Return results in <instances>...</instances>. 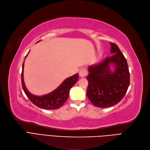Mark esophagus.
Masks as SVG:
<instances>
[{
    "label": "esophagus",
    "instance_id": "1",
    "mask_svg": "<svg viewBox=\"0 0 150 150\" xmlns=\"http://www.w3.org/2000/svg\"><path fill=\"white\" fill-rule=\"evenodd\" d=\"M87 75V71L86 70V68H82L79 71V76L81 77H86Z\"/></svg>",
    "mask_w": 150,
    "mask_h": 150
}]
</instances>
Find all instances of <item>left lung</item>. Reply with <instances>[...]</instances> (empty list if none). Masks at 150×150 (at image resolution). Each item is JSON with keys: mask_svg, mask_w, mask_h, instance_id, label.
<instances>
[{"mask_svg": "<svg viewBox=\"0 0 150 150\" xmlns=\"http://www.w3.org/2000/svg\"><path fill=\"white\" fill-rule=\"evenodd\" d=\"M111 53L100 63L89 66L87 77V96L96 107L107 108L118 104L125 96L130 85L127 60L118 46L110 42ZM113 65L112 71L110 65Z\"/></svg>", "mask_w": 150, "mask_h": 150, "instance_id": "1", "label": "left lung"}]
</instances>
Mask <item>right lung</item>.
Returning a JSON list of instances; mask_svg holds the SVG:
<instances>
[{"instance_id": "obj_1", "label": "right lung", "mask_w": 150, "mask_h": 150, "mask_svg": "<svg viewBox=\"0 0 150 150\" xmlns=\"http://www.w3.org/2000/svg\"><path fill=\"white\" fill-rule=\"evenodd\" d=\"M27 55L28 54L25 56V58ZM23 67L24 62L22 71V84L23 90L26 96L33 104L44 109L54 110L63 106L68 99L71 88L76 83L79 78V74L77 73L66 79L58 88L53 92L42 96H37L31 94L26 88L23 81Z\"/></svg>"}]
</instances>
